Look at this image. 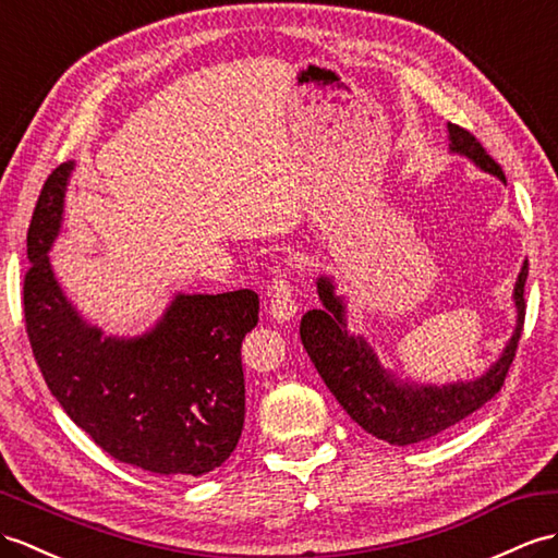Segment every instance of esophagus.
Here are the masks:
<instances>
[{
  "label": "esophagus",
  "mask_w": 558,
  "mask_h": 558,
  "mask_svg": "<svg viewBox=\"0 0 558 558\" xmlns=\"http://www.w3.org/2000/svg\"><path fill=\"white\" fill-rule=\"evenodd\" d=\"M269 295H271V303H269L271 319H277L279 324L291 322L298 312V303L293 298V287L287 281V275L275 271V277L269 281Z\"/></svg>",
  "instance_id": "34e87169"
}]
</instances>
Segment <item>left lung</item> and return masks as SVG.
Listing matches in <instances>:
<instances>
[{"label":"left lung","mask_w":558,"mask_h":558,"mask_svg":"<svg viewBox=\"0 0 558 558\" xmlns=\"http://www.w3.org/2000/svg\"><path fill=\"white\" fill-rule=\"evenodd\" d=\"M450 154L471 160L481 172L505 182V172L487 156L481 142L464 128L447 122ZM527 279V260L513 283L515 326L501 355L487 366L485 374L471 381L454 384H418L412 378L386 369L376 350L362 333L348 329L345 295H338L336 281L329 275L317 277L322 307L310 310L301 319V341L310 360L315 362L322 381L333 392L338 404L374 438L390 445L424 442L438 433L452 428L459 421L493 400L505 386L515 345L523 331L525 301L523 287Z\"/></svg>","instance_id":"obj_1"}]
</instances>
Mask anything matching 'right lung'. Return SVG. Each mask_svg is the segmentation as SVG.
<instances>
[{"instance_id": "1", "label": "right lung", "mask_w": 558, "mask_h": 558, "mask_svg": "<svg viewBox=\"0 0 558 558\" xmlns=\"http://www.w3.org/2000/svg\"><path fill=\"white\" fill-rule=\"evenodd\" d=\"M73 170L68 160L47 177L28 229L23 310L39 372L104 452L160 475H206L241 438V343L260 298L248 289L177 293L151 329L104 336L68 301L49 260Z\"/></svg>"}]
</instances>
